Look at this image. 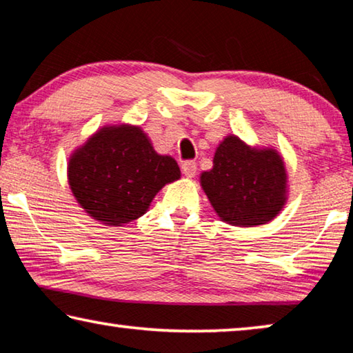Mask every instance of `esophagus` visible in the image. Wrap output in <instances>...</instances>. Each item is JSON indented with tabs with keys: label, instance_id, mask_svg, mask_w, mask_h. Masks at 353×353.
Returning <instances> with one entry per match:
<instances>
[{
	"label": "esophagus",
	"instance_id": "34e87169",
	"mask_svg": "<svg viewBox=\"0 0 353 353\" xmlns=\"http://www.w3.org/2000/svg\"><path fill=\"white\" fill-rule=\"evenodd\" d=\"M182 172L185 177H194L196 176V162L193 160H187V162L182 163Z\"/></svg>",
	"mask_w": 353,
	"mask_h": 353
}]
</instances>
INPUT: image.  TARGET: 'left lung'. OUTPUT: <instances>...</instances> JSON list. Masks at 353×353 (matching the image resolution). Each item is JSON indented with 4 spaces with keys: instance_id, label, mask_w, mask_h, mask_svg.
Returning <instances> with one entry per match:
<instances>
[{
    "instance_id": "obj_1",
    "label": "left lung",
    "mask_w": 353,
    "mask_h": 353,
    "mask_svg": "<svg viewBox=\"0 0 353 353\" xmlns=\"http://www.w3.org/2000/svg\"><path fill=\"white\" fill-rule=\"evenodd\" d=\"M214 212L238 227L272 221L286 202V170L276 149L250 148L235 135L221 141L213 168L201 174Z\"/></svg>"
}]
</instances>
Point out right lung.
<instances>
[{
    "mask_svg": "<svg viewBox=\"0 0 353 353\" xmlns=\"http://www.w3.org/2000/svg\"><path fill=\"white\" fill-rule=\"evenodd\" d=\"M181 179L177 162L154 151L140 128L99 129L68 162V183L93 219L121 225L143 216L166 183Z\"/></svg>",
    "mask_w": 353,
    "mask_h": 353,
    "instance_id": "obj_1",
    "label": "right lung"
}]
</instances>
